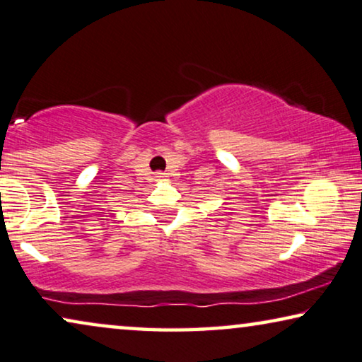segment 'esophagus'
I'll return each instance as SVG.
<instances>
[{"instance_id": "34e87169", "label": "esophagus", "mask_w": 362, "mask_h": 362, "mask_svg": "<svg viewBox=\"0 0 362 362\" xmlns=\"http://www.w3.org/2000/svg\"><path fill=\"white\" fill-rule=\"evenodd\" d=\"M154 177H156V180H157V182H162V180H165V177H167V175L164 174V172H156V175H154Z\"/></svg>"}]
</instances>
